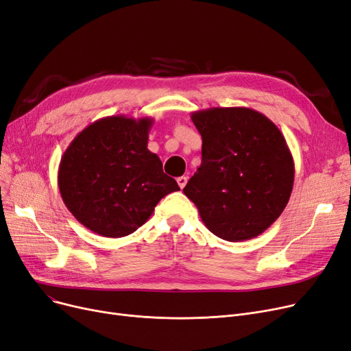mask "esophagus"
Returning a JSON list of instances; mask_svg holds the SVG:
<instances>
[{"label":"esophagus","mask_w":351,"mask_h":351,"mask_svg":"<svg viewBox=\"0 0 351 351\" xmlns=\"http://www.w3.org/2000/svg\"><path fill=\"white\" fill-rule=\"evenodd\" d=\"M176 180H178V185H179V188H180V189H184V188H185V185H186V182H188V176H179Z\"/></svg>","instance_id":"obj_1"}]
</instances>
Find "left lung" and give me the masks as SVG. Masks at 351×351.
Masks as SVG:
<instances>
[{
	"instance_id": "left-lung-1",
	"label": "left lung",
	"mask_w": 351,
	"mask_h": 351,
	"mask_svg": "<svg viewBox=\"0 0 351 351\" xmlns=\"http://www.w3.org/2000/svg\"><path fill=\"white\" fill-rule=\"evenodd\" d=\"M202 162L184 193L217 237L241 242L278 219L294 185V159L281 130L250 108L192 112Z\"/></svg>"
}]
</instances>
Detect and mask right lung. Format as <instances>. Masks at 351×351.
I'll return each instance as SVG.
<instances>
[{"instance_id": "obj_1", "label": "right lung", "mask_w": 351, "mask_h": 351, "mask_svg": "<svg viewBox=\"0 0 351 351\" xmlns=\"http://www.w3.org/2000/svg\"><path fill=\"white\" fill-rule=\"evenodd\" d=\"M152 125V117H103L75 136L63 154L60 195L91 232L126 237L152 217L163 196L179 191L147 149Z\"/></svg>"}]
</instances>
